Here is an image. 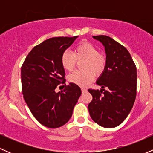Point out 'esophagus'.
Returning <instances> with one entry per match:
<instances>
[{
    "label": "esophagus",
    "instance_id": "obj_1",
    "mask_svg": "<svg viewBox=\"0 0 153 153\" xmlns=\"http://www.w3.org/2000/svg\"><path fill=\"white\" fill-rule=\"evenodd\" d=\"M81 90H82V92H85V91H86V89H85V88H83V87L81 88Z\"/></svg>",
    "mask_w": 153,
    "mask_h": 153
}]
</instances>
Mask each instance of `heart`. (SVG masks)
Masks as SVG:
<instances>
[{
	"mask_svg": "<svg viewBox=\"0 0 153 153\" xmlns=\"http://www.w3.org/2000/svg\"><path fill=\"white\" fill-rule=\"evenodd\" d=\"M61 65L67 71H72L77 62H82L80 68L68 75V81L79 86H85L92 82L96 76H100L106 68L107 58L104 54L99 52L96 47L87 42H82L75 47L71 53L65 50L61 55Z\"/></svg>",
	"mask_w": 153,
	"mask_h": 153,
	"instance_id": "b5f03b06",
	"label": "heart"
}]
</instances>
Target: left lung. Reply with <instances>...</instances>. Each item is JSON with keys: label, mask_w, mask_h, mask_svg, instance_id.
I'll list each match as a JSON object with an SVG mask.
<instances>
[{"label": "left lung", "mask_w": 153, "mask_h": 153, "mask_svg": "<svg viewBox=\"0 0 153 153\" xmlns=\"http://www.w3.org/2000/svg\"><path fill=\"white\" fill-rule=\"evenodd\" d=\"M105 47L107 65L97 80L101 90L88 89L93 99L89 103L91 117L100 126L113 128L127 118L137 94V68L123 45L104 35L93 36Z\"/></svg>", "instance_id": "obj_1"}]
</instances>
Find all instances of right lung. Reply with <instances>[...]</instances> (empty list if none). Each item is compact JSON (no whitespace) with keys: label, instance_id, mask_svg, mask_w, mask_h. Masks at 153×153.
<instances>
[{"label":"right lung","instance_id":"obj_1","mask_svg":"<svg viewBox=\"0 0 153 153\" xmlns=\"http://www.w3.org/2000/svg\"><path fill=\"white\" fill-rule=\"evenodd\" d=\"M77 37L59 36L45 40L30 51L21 68L24 99L35 119L48 128L66 124L81 95L80 87L72 82L65 84L61 92L54 91L65 81L61 55Z\"/></svg>","mask_w":153,"mask_h":153}]
</instances>
